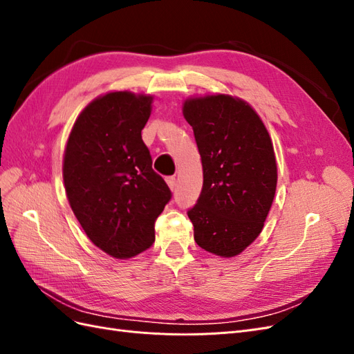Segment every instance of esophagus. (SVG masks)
<instances>
[{
	"label": "esophagus",
	"instance_id": "34e87169",
	"mask_svg": "<svg viewBox=\"0 0 354 354\" xmlns=\"http://www.w3.org/2000/svg\"><path fill=\"white\" fill-rule=\"evenodd\" d=\"M167 183H168V186H169L171 190H176V187H177L176 177H168V178H167Z\"/></svg>",
	"mask_w": 354,
	"mask_h": 354
}]
</instances>
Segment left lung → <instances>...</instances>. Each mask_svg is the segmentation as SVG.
Here are the masks:
<instances>
[{
	"label": "left lung",
	"instance_id": "8db88e82",
	"mask_svg": "<svg viewBox=\"0 0 354 354\" xmlns=\"http://www.w3.org/2000/svg\"><path fill=\"white\" fill-rule=\"evenodd\" d=\"M203 185L187 216L202 250L234 257L261 233L277 183L273 145L251 106L226 94L189 99Z\"/></svg>",
	"mask_w": 354,
	"mask_h": 354
}]
</instances>
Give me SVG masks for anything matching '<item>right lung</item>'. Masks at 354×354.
<instances>
[{
  "instance_id": "add662e5",
  "label": "right lung",
  "mask_w": 354,
  "mask_h": 354,
  "mask_svg": "<svg viewBox=\"0 0 354 354\" xmlns=\"http://www.w3.org/2000/svg\"><path fill=\"white\" fill-rule=\"evenodd\" d=\"M152 99L113 91L93 100L75 121L63 158L75 217L95 246L121 260L155 242V221L173 196L142 140Z\"/></svg>"
}]
</instances>
